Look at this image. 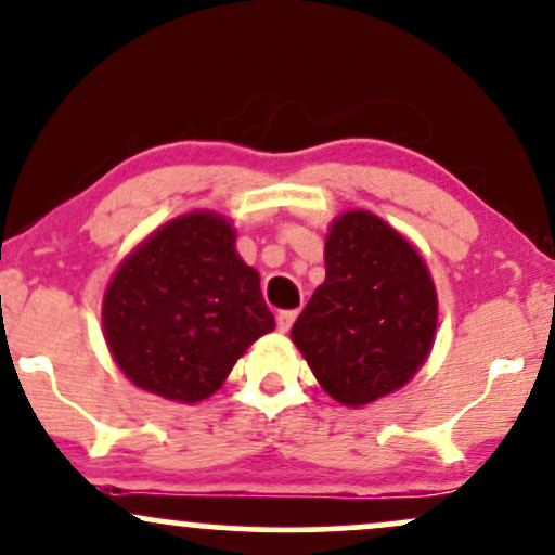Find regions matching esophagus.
Here are the masks:
<instances>
[{"label": "esophagus", "instance_id": "1", "mask_svg": "<svg viewBox=\"0 0 555 555\" xmlns=\"http://www.w3.org/2000/svg\"><path fill=\"white\" fill-rule=\"evenodd\" d=\"M295 318H297V310H284V313H279L276 315L279 331H282V334H286V331L292 328V323H295Z\"/></svg>", "mask_w": 555, "mask_h": 555}]
</instances>
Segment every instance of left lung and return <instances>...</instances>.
I'll return each mask as SVG.
<instances>
[{
	"label": "left lung",
	"mask_w": 555,
	"mask_h": 555,
	"mask_svg": "<svg viewBox=\"0 0 555 555\" xmlns=\"http://www.w3.org/2000/svg\"><path fill=\"white\" fill-rule=\"evenodd\" d=\"M326 282L292 326V341L331 399L365 406L410 384L428 360L438 295L417 247L371 211L331 221Z\"/></svg>",
	"instance_id": "left-lung-1"
}]
</instances>
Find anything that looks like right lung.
I'll list each match as a JSON object with an SVG mask.
<instances>
[{
  "mask_svg": "<svg viewBox=\"0 0 555 555\" xmlns=\"http://www.w3.org/2000/svg\"><path fill=\"white\" fill-rule=\"evenodd\" d=\"M237 229L190 211L151 232L117 266L101 302L114 362L132 386L197 404L224 386L253 341L276 328Z\"/></svg>",
  "mask_w": 555,
  "mask_h": 555,
  "instance_id": "right-lung-1",
  "label": "right lung"
}]
</instances>
